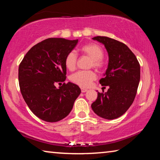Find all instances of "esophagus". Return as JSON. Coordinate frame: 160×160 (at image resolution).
Wrapping results in <instances>:
<instances>
[{
    "instance_id": "obj_1",
    "label": "esophagus",
    "mask_w": 160,
    "mask_h": 160,
    "mask_svg": "<svg viewBox=\"0 0 160 160\" xmlns=\"http://www.w3.org/2000/svg\"><path fill=\"white\" fill-rule=\"evenodd\" d=\"M88 91V89H85V88H81V92H85Z\"/></svg>"
}]
</instances>
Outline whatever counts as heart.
Instances as JSON below:
<instances>
[{"instance_id": "heart-1", "label": "heart", "mask_w": 160, "mask_h": 160, "mask_svg": "<svg viewBox=\"0 0 160 160\" xmlns=\"http://www.w3.org/2000/svg\"><path fill=\"white\" fill-rule=\"evenodd\" d=\"M81 52L89 56L92 59L91 66L100 70L104 66L102 58L104 56V51L99 45L94 43H90L83 45L80 48ZM77 56L73 51L67 54L65 58V66L70 71H73L76 68ZM97 75L95 72L88 71H78L72 75L70 78V81L81 88H88L94 80H95Z\"/></svg>"}]
</instances>
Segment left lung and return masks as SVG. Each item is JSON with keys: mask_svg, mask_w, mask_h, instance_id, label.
I'll return each instance as SVG.
<instances>
[{"mask_svg": "<svg viewBox=\"0 0 160 160\" xmlns=\"http://www.w3.org/2000/svg\"><path fill=\"white\" fill-rule=\"evenodd\" d=\"M92 39L104 45L109 63L104 78L99 80L107 92H98L91 107L93 112L105 119L117 118L126 113L136 95L140 79V67L136 56L123 43L112 38L97 36Z\"/></svg>", "mask_w": 160, "mask_h": 160, "instance_id": "8db88e82", "label": "left lung"}]
</instances>
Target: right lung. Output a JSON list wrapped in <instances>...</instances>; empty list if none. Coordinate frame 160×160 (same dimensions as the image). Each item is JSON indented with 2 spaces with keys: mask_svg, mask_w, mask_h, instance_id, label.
<instances>
[{
  "mask_svg": "<svg viewBox=\"0 0 160 160\" xmlns=\"http://www.w3.org/2000/svg\"><path fill=\"white\" fill-rule=\"evenodd\" d=\"M78 39L49 38L32 47L19 66L20 92L29 109L47 122H57L69 114L81 92L72 82L56 88L66 80L65 58Z\"/></svg>",
  "mask_w": 160,
  "mask_h": 160,
  "instance_id": "right-lung-1",
  "label": "right lung"
}]
</instances>
